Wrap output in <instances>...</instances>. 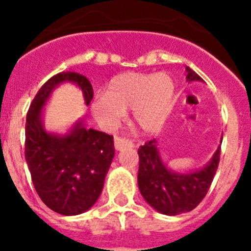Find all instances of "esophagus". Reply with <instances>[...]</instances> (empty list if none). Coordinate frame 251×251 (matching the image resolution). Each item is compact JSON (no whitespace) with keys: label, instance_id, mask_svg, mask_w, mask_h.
Returning a JSON list of instances; mask_svg holds the SVG:
<instances>
[{"label":"esophagus","instance_id":"34e87169","mask_svg":"<svg viewBox=\"0 0 251 251\" xmlns=\"http://www.w3.org/2000/svg\"><path fill=\"white\" fill-rule=\"evenodd\" d=\"M127 147H133V143L130 141L126 138H122V137H115L114 138V148L117 151H123L124 148Z\"/></svg>","mask_w":251,"mask_h":251}]
</instances>
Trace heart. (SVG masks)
<instances>
[{
  "mask_svg": "<svg viewBox=\"0 0 251 251\" xmlns=\"http://www.w3.org/2000/svg\"><path fill=\"white\" fill-rule=\"evenodd\" d=\"M175 92L167 74L124 73L110 80L106 93H99L90 105L92 114L104 129H114L124 110L132 109L133 122L145 133L158 130L163 124Z\"/></svg>",
  "mask_w": 251,
  "mask_h": 251,
  "instance_id": "heart-1",
  "label": "heart"
}]
</instances>
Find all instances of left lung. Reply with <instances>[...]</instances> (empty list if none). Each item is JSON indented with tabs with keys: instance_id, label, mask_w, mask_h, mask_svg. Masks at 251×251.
Returning <instances> with one entry per match:
<instances>
[{
	"instance_id": "1",
	"label": "left lung",
	"mask_w": 251,
	"mask_h": 251,
	"mask_svg": "<svg viewBox=\"0 0 251 251\" xmlns=\"http://www.w3.org/2000/svg\"><path fill=\"white\" fill-rule=\"evenodd\" d=\"M186 72L188 81L202 80L188 66ZM220 152L219 146L211 161L201 170L177 174L162 162L156 139L146 142L138 150V187L142 196L161 214L175 216L191 211L203 200L211 186L220 162Z\"/></svg>"
}]
</instances>
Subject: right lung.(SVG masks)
<instances>
[{
    "label": "right lung",
    "mask_w": 251,
    "mask_h": 251,
    "mask_svg": "<svg viewBox=\"0 0 251 251\" xmlns=\"http://www.w3.org/2000/svg\"><path fill=\"white\" fill-rule=\"evenodd\" d=\"M70 81L83 90L85 104L93 88L84 75L63 72L44 84L28 108L25 127V158L37 195L52 211L73 216L88 211L99 199L114 157L113 136L85 128L77 122L59 136L46 132L43 108L59 84Z\"/></svg>",
    "instance_id": "add662e5"
}]
</instances>
